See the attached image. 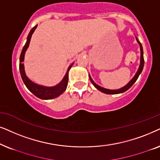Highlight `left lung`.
<instances>
[{"instance_id": "left-lung-1", "label": "left lung", "mask_w": 160, "mask_h": 160, "mask_svg": "<svg viewBox=\"0 0 160 160\" xmlns=\"http://www.w3.org/2000/svg\"><path fill=\"white\" fill-rule=\"evenodd\" d=\"M136 38V40H137L138 43L140 45V66H139V68H138L137 72H136V74H135V76L133 77L132 79L129 81L128 83H127L126 86H124L122 88H118V89H116V90H111V89H108V88H103V87H101L99 86V85H97L96 82H94V81L92 80V78H91V77L90 74H88L89 75V78H90V80L91 82H92V84L94 86V87L98 90L101 91L102 93H107V94H118V93H123L125 92V91L128 90L132 87V86L136 82V80H138V77L140 74H141V72L142 71V69H143V67H144V58H143V50H142V44H140V42L138 41V38Z\"/></svg>"}]
</instances>
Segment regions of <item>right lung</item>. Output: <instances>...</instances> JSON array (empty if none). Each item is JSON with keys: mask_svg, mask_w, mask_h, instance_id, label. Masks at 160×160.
I'll return each mask as SVG.
<instances>
[{"mask_svg": "<svg viewBox=\"0 0 160 160\" xmlns=\"http://www.w3.org/2000/svg\"><path fill=\"white\" fill-rule=\"evenodd\" d=\"M37 27V25H36V26H34L33 28L31 30L28 35L26 43H25V46L23 47L22 52H21V55L20 57V72L21 74V78H22V81L25 83V86L27 87V88L32 93H33L36 97H37L38 98H39V99H52L62 94V93L66 91V89H67L68 84V78H69V77H68L69 76V69H71L72 65L74 64V63H72V64L68 67L67 71L66 72V74L64 77H63L62 80H61L58 84H57L56 86L50 87L42 86V85L35 83V82H33L32 80H30V79L27 77L26 74H25L23 61H24L25 52H26L27 49L29 47L32 34H33V32L35 31Z\"/></svg>", "mask_w": 160, "mask_h": 160, "instance_id": "add662e5", "label": "right lung"}]
</instances>
